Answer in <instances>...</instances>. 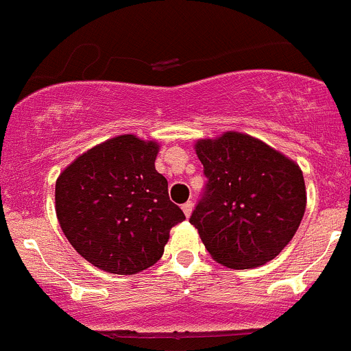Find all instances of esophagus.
I'll list each match as a JSON object with an SVG mask.
<instances>
[{"mask_svg": "<svg viewBox=\"0 0 351 351\" xmlns=\"http://www.w3.org/2000/svg\"><path fill=\"white\" fill-rule=\"evenodd\" d=\"M193 206H194L193 201H187V203L182 204V211L186 217H191V213H193Z\"/></svg>", "mask_w": 351, "mask_h": 351, "instance_id": "1", "label": "esophagus"}]
</instances>
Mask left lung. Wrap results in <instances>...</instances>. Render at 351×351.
I'll list each match as a JSON object with an SVG mask.
<instances>
[{
	"instance_id": "1",
	"label": "left lung",
	"mask_w": 351,
	"mask_h": 351,
	"mask_svg": "<svg viewBox=\"0 0 351 351\" xmlns=\"http://www.w3.org/2000/svg\"><path fill=\"white\" fill-rule=\"evenodd\" d=\"M206 184L189 218L211 258L235 269L275 259L300 225L305 184L297 164L241 133L196 143Z\"/></svg>"
}]
</instances>
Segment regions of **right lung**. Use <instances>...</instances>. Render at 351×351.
I'll return each instance as SVG.
<instances>
[{"label": "right lung", "mask_w": 351, "mask_h": 351, "mask_svg": "<svg viewBox=\"0 0 351 351\" xmlns=\"http://www.w3.org/2000/svg\"><path fill=\"white\" fill-rule=\"evenodd\" d=\"M158 145L112 138L76 158L56 182V215L69 244L104 271L134 275L164 254L169 232L186 220L155 171Z\"/></svg>", "instance_id": "right-lung-1"}]
</instances>
